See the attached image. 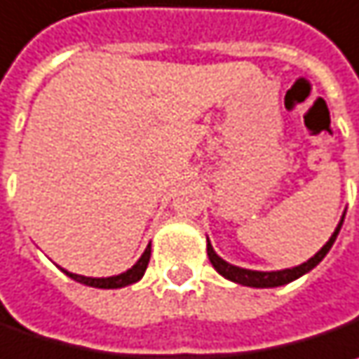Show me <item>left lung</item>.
<instances>
[{
    "instance_id": "obj_1",
    "label": "left lung",
    "mask_w": 359,
    "mask_h": 359,
    "mask_svg": "<svg viewBox=\"0 0 359 359\" xmlns=\"http://www.w3.org/2000/svg\"><path fill=\"white\" fill-rule=\"evenodd\" d=\"M344 224V220L337 224L335 228V232L332 234V238L325 242V246L311 257V259L307 260V262H303V264H299L295 269H285V271H275V273H260V271H248V269H241V266H234V264H228L226 260H222L216 252H214V248H212V244L208 241V259L210 262L214 264V269L222 275V277L230 278V280H234V283H238V285H246V287H259V289H269V287H280V285H287V283H291V280H295L301 275H305V273H309L313 266H317L323 257L330 252V248L333 246V242L337 238V234H339V228Z\"/></svg>"
}]
</instances>
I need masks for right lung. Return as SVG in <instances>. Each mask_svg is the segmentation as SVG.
<instances>
[{"instance_id": "right-lung-1", "label": "right lung", "mask_w": 359, "mask_h": 359, "mask_svg": "<svg viewBox=\"0 0 359 359\" xmlns=\"http://www.w3.org/2000/svg\"><path fill=\"white\" fill-rule=\"evenodd\" d=\"M149 259H151V244L145 248V252L141 255V259L135 262V266H131L127 273L123 275H117V277H107V278H93V277H82V275H74V273H68L64 271L66 275L74 280H79L82 285H88V287H97V289H118V287H125V285H131V283H137L139 278L143 277L147 264H149Z\"/></svg>"}]
</instances>
